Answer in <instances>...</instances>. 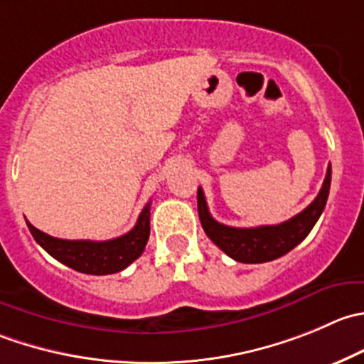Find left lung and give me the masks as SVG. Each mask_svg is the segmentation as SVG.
I'll return each instance as SVG.
<instances>
[{
    "instance_id": "1",
    "label": "left lung",
    "mask_w": 364,
    "mask_h": 364,
    "mask_svg": "<svg viewBox=\"0 0 364 364\" xmlns=\"http://www.w3.org/2000/svg\"><path fill=\"white\" fill-rule=\"evenodd\" d=\"M331 188V165L327 168L326 179L320 188L318 196L301 213L291 217L290 220L277 225H257V228H231L215 220L208 211L206 199L203 188L197 190V210H199L200 224L208 238L224 250L229 257L240 263H264V261L277 259L297 247L326 208Z\"/></svg>"
}]
</instances>
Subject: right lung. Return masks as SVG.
<instances>
[{"label":"right lung","instance_id":"1","mask_svg":"<svg viewBox=\"0 0 364 364\" xmlns=\"http://www.w3.org/2000/svg\"><path fill=\"white\" fill-rule=\"evenodd\" d=\"M149 217L151 203H147L132 231L119 238L105 240V242L55 238V236L38 231L28 220L26 224L35 242L60 263L67 264L73 270L90 274V276H108V274L124 270L144 252L151 231Z\"/></svg>","mask_w":364,"mask_h":364}]
</instances>
